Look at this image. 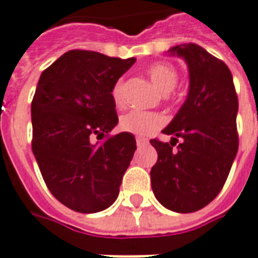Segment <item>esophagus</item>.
<instances>
[{"instance_id": "obj_1", "label": "esophagus", "mask_w": 258, "mask_h": 258, "mask_svg": "<svg viewBox=\"0 0 258 258\" xmlns=\"http://www.w3.org/2000/svg\"><path fill=\"white\" fill-rule=\"evenodd\" d=\"M148 144V140H145V138H141V137H138L137 138V145L138 147H141V145H147Z\"/></svg>"}]
</instances>
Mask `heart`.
<instances>
[{
    "instance_id": "heart-1",
    "label": "heart",
    "mask_w": 258,
    "mask_h": 258,
    "mask_svg": "<svg viewBox=\"0 0 258 258\" xmlns=\"http://www.w3.org/2000/svg\"><path fill=\"white\" fill-rule=\"evenodd\" d=\"M148 75L154 82V85L163 95H167L169 92H172L179 81V75H177V71L174 70V67L166 64V62H159V64L149 67ZM111 98L117 106L123 103V82L121 81H117L113 86ZM162 124H163L162 116L155 114V113H148V111L133 110L120 118V128L125 133H131L135 135L152 134Z\"/></svg>"
}]
</instances>
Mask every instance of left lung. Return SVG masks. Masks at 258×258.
I'll return each instance as SVG.
<instances>
[{
    "label": "left lung",
    "mask_w": 258,
    "mask_h": 258,
    "mask_svg": "<svg viewBox=\"0 0 258 258\" xmlns=\"http://www.w3.org/2000/svg\"><path fill=\"white\" fill-rule=\"evenodd\" d=\"M188 68V93L163 134L170 142L151 140L158 162L151 169L156 200L173 212H196L217 197L237 154V96L228 66L194 43L166 51ZM182 142L172 147L177 138Z\"/></svg>",
    "instance_id": "obj_1"
}]
</instances>
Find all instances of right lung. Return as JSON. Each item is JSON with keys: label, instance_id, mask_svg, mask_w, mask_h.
<instances>
[{"label": "right lung", "instance_id": "obj_1", "mask_svg": "<svg viewBox=\"0 0 258 258\" xmlns=\"http://www.w3.org/2000/svg\"><path fill=\"white\" fill-rule=\"evenodd\" d=\"M135 62L98 51L71 50L44 70L32 102V149L54 197L68 208L93 214L109 208L137 144L120 133L103 144L118 123L111 89Z\"/></svg>", "mask_w": 258, "mask_h": 258}]
</instances>
